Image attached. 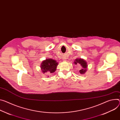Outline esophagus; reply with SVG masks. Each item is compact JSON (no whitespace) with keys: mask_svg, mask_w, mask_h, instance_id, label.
<instances>
[{"mask_svg":"<svg viewBox=\"0 0 120 120\" xmlns=\"http://www.w3.org/2000/svg\"><path fill=\"white\" fill-rule=\"evenodd\" d=\"M62 60H63V61H66V57H63L62 58Z\"/></svg>","mask_w":120,"mask_h":120,"instance_id":"esophagus-1","label":"esophagus"}]
</instances>
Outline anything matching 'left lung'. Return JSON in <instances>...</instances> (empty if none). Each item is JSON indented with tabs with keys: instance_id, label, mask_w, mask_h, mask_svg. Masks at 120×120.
I'll use <instances>...</instances> for the list:
<instances>
[{
	"instance_id": "8db88e82",
	"label": "left lung",
	"mask_w": 120,
	"mask_h": 120,
	"mask_svg": "<svg viewBox=\"0 0 120 120\" xmlns=\"http://www.w3.org/2000/svg\"><path fill=\"white\" fill-rule=\"evenodd\" d=\"M74 63L75 64H77V63H79V64H80V66L82 67L83 68L80 70L79 72L81 74H84L86 71V67H87L86 62L82 59H76Z\"/></svg>"
}]
</instances>
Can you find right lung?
Returning a JSON list of instances; mask_svg holds the SVG:
<instances>
[{"instance_id": "obj_1", "label": "right lung", "mask_w": 120, "mask_h": 120, "mask_svg": "<svg viewBox=\"0 0 120 120\" xmlns=\"http://www.w3.org/2000/svg\"><path fill=\"white\" fill-rule=\"evenodd\" d=\"M57 65H58V63H56V60L52 59H47L42 62L41 66V69L43 73H49L52 74L56 71Z\"/></svg>"}]
</instances>
